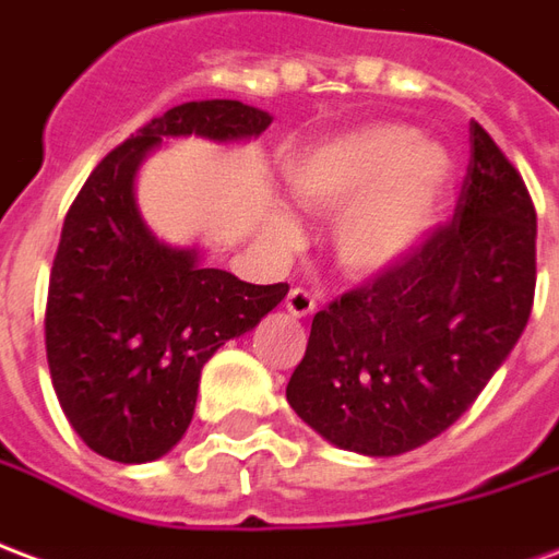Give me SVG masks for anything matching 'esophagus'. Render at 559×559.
Wrapping results in <instances>:
<instances>
[{
    "label": "esophagus",
    "instance_id": "esophagus-1",
    "mask_svg": "<svg viewBox=\"0 0 559 559\" xmlns=\"http://www.w3.org/2000/svg\"><path fill=\"white\" fill-rule=\"evenodd\" d=\"M285 309L295 316V319H307L316 312V297L309 295L307 288H292L285 297Z\"/></svg>",
    "mask_w": 559,
    "mask_h": 559
}]
</instances>
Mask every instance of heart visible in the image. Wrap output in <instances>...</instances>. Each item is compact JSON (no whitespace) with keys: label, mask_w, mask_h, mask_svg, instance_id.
Listing matches in <instances>:
<instances>
[{"label":"heart","mask_w":559,"mask_h":559,"mask_svg":"<svg viewBox=\"0 0 559 559\" xmlns=\"http://www.w3.org/2000/svg\"><path fill=\"white\" fill-rule=\"evenodd\" d=\"M447 160L408 128L378 124L345 133L285 166L292 193L312 211L336 214V252L354 274L402 262L429 226ZM288 235L292 223L283 226Z\"/></svg>","instance_id":"heart-1"}]
</instances>
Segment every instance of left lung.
Instances as JSON below:
<instances>
[{"label":"left lung","instance_id":"8db88e82","mask_svg":"<svg viewBox=\"0 0 559 559\" xmlns=\"http://www.w3.org/2000/svg\"><path fill=\"white\" fill-rule=\"evenodd\" d=\"M533 292L536 207L519 169L471 121V163L450 223L316 312L285 399L340 450H417L450 429L507 360Z\"/></svg>","mask_w":559,"mask_h":559}]
</instances>
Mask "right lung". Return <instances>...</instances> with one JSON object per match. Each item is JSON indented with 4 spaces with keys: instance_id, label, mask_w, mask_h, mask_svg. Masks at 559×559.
I'll use <instances>...</instances> for the list:
<instances>
[{
    "instance_id": "1",
    "label": "right lung",
    "mask_w": 559,
    "mask_h": 559,
    "mask_svg": "<svg viewBox=\"0 0 559 559\" xmlns=\"http://www.w3.org/2000/svg\"><path fill=\"white\" fill-rule=\"evenodd\" d=\"M271 124L240 100H190L151 118L88 175L64 217L47 292V364L73 431L104 459L154 462L185 438L202 366L288 295L199 262L151 235L133 199L163 140L238 142Z\"/></svg>"
}]
</instances>
